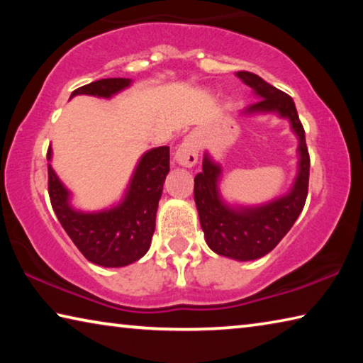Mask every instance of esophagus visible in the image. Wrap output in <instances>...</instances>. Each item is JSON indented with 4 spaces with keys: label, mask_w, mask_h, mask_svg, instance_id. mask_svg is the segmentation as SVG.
<instances>
[{
    "label": "esophagus",
    "mask_w": 363,
    "mask_h": 363,
    "mask_svg": "<svg viewBox=\"0 0 363 363\" xmlns=\"http://www.w3.org/2000/svg\"><path fill=\"white\" fill-rule=\"evenodd\" d=\"M199 160V143L194 136H187L176 150V162L186 168H192Z\"/></svg>",
    "instance_id": "34e87169"
}]
</instances>
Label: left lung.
<instances>
[{
	"mask_svg": "<svg viewBox=\"0 0 363 363\" xmlns=\"http://www.w3.org/2000/svg\"><path fill=\"white\" fill-rule=\"evenodd\" d=\"M237 77L259 96V101L251 104L248 112H279L284 118H290L293 131L299 138L301 155L299 174L291 192L272 203L251 210H230L220 201L218 194L220 168L208 155L203 158V171L194 179V199L208 247L220 256L250 261L262 257L277 247L303 211L309 189L311 158L303 123L291 97L251 72H237Z\"/></svg>",
	"mask_w": 363,
	"mask_h": 363,
	"instance_id": "obj_1",
	"label": "left lung"
}]
</instances>
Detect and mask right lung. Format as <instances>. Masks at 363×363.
I'll return each instance as SVG.
<instances>
[{"mask_svg": "<svg viewBox=\"0 0 363 363\" xmlns=\"http://www.w3.org/2000/svg\"><path fill=\"white\" fill-rule=\"evenodd\" d=\"M130 78L97 79L77 94L110 97L126 88ZM51 160V147L48 149ZM169 171V147H157L140 158L123 203L102 213H79L69 205V192L48 163V192L59 223L86 259L104 267H123L143 257L155 230L158 200Z\"/></svg>", "mask_w": 363, "mask_h": 363, "instance_id": "add662e5", "label": "right lung"}]
</instances>
